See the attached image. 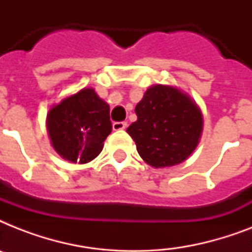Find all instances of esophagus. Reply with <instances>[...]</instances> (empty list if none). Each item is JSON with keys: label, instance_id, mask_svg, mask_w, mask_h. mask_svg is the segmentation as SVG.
Wrapping results in <instances>:
<instances>
[{"label": "esophagus", "instance_id": "esophagus-1", "mask_svg": "<svg viewBox=\"0 0 252 252\" xmlns=\"http://www.w3.org/2000/svg\"><path fill=\"white\" fill-rule=\"evenodd\" d=\"M126 128V122H116L112 124V129L114 130H124Z\"/></svg>", "mask_w": 252, "mask_h": 252}]
</instances>
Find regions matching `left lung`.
<instances>
[{
	"label": "left lung",
	"mask_w": 252,
	"mask_h": 252,
	"mask_svg": "<svg viewBox=\"0 0 252 252\" xmlns=\"http://www.w3.org/2000/svg\"><path fill=\"white\" fill-rule=\"evenodd\" d=\"M134 111L137 120L126 132L148 165L156 168L179 165L196 149L203 132V115L179 89L154 85Z\"/></svg>",
	"instance_id": "1"
}]
</instances>
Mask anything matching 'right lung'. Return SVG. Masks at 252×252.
Listing matches in <instances>:
<instances>
[{"instance_id": "obj_1", "label": "right lung", "mask_w": 252, "mask_h": 252, "mask_svg": "<svg viewBox=\"0 0 252 252\" xmlns=\"http://www.w3.org/2000/svg\"><path fill=\"white\" fill-rule=\"evenodd\" d=\"M47 129L53 149L73 163H87L99 156L111 133L110 106L94 89H82L49 110Z\"/></svg>"}]
</instances>
